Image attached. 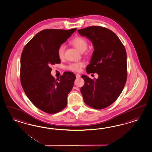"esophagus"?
I'll use <instances>...</instances> for the list:
<instances>
[{
    "label": "esophagus",
    "mask_w": 152,
    "mask_h": 152,
    "mask_svg": "<svg viewBox=\"0 0 152 152\" xmlns=\"http://www.w3.org/2000/svg\"><path fill=\"white\" fill-rule=\"evenodd\" d=\"M76 77L77 78H80V75L79 74H76Z\"/></svg>",
    "instance_id": "1"
}]
</instances>
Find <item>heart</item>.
Listing matches in <instances>:
<instances>
[{
    "instance_id": "heart-1",
    "label": "heart",
    "mask_w": 152,
    "mask_h": 152,
    "mask_svg": "<svg viewBox=\"0 0 152 152\" xmlns=\"http://www.w3.org/2000/svg\"><path fill=\"white\" fill-rule=\"evenodd\" d=\"M70 43L74 46L77 50L81 52L86 51V48L88 47L87 41L84 38H83L80 36H77L73 38L70 41ZM66 46L64 45H61L59 46L57 50V55L59 58L63 59L64 57ZM85 66V63L83 62H78L70 63L68 66H66V69L68 70H70L74 72H79L82 67Z\"/></svg>"
}]
</instances>
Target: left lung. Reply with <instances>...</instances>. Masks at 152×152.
<instances>
[{"label": "left lung", "instance_id": "obj_1", "mask_svg": "<svg viewBox=\"0 0 152 152\" xmlns=\"http://www.w3.org/2000/svg\"><path fill=\"white\" fill-rule=\"evenodd\" d=\"M78 32L89 39L94 48L86 71L99 75L92 79L83 75L85 83L80 92L88 106L105 109L116 100L124 88L127 75L126 51L117 35L107 28L92 26Z\"/></svg>", "mask_w": 152, "mask_h": 152}]
</instances>
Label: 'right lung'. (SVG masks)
<instances>
[{"label": "right lung", "instance_id": "1", "mask_svg": "<svg viewBox=\"0 0 152 152\" xmlns=\"http://www.w3.org/2000/svg\"><path fill=\"white\" fill-rule=\"evenodd\" d=\"M77 30L45 29L37 33L25 45L20 60V80L25 93L36 107L56 113L67 105L75 74L65 72L59 79L51 74V67L61 63L58 48Z\"/></svg>", "mask_w": 152, "mask_h": 152}]
</instances>
